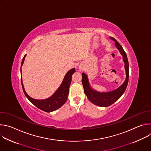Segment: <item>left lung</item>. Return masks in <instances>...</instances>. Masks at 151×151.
I'll use <instances>...</instances> for the list:
<instances>
[{"mask_svg": "<svg viewBox=\"0 0 151 151\" xmlns=\"http://www.w3.org/2000/svg\"><path fill=\"white\" fill-rule=\"evenodd\" d=\"M115 42V45L119 50L120 53L123 57V61L125 63V69L126 71V79L124 83L118 89L107 93H99L94 91L89 85L87 75L84 73H82V82L85 94L87 95L88 100L94 104L101 107H107L112 104L117 100H118L123 93L125 92L127 87L129 78V64L125 52L123 50L122 46L118 41L113 37H110Z\"/></svg>", "mask_w": 151, "mask_h": 151, "instance_id": "obj_1", "label": "left lung"}]
</instances>
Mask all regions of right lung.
Segmentation results:
<instances>
[{
    "mask_svg": "<svg viewBox=\"0 0 151 151\" xmlns=\"http://www.w3.org/2000/svg\"><path fill=\"white\" fill-rule=\"evenodd\" d=\"M26 55V54L24 55V57L22 60V62H21V66H22V65L23 64ZM20 70H21V69ZM75 71L76 70L75 68L70 70L66 73L65 76H64V78L61 85L60 86L58 89L56 91V92L50 98L45 100H35L34 99L31 98L27 94V93L24 90V86L22 82V76L21 75V85H22L24 93L25 96L27 97V98L29 99V100L32 104H33L35 106L38 107L39 109L47 112L54 111L59 109L60 107L62 106L67 101L68 97L69 95L70 85L72 81V76L73 73L75 72Z\"/></svg>",
    "mask_w": 151,
    "mask_h": 151,
    "instance_id": "right-lung-1",
    "label": "right lung"
}]
</instances>
